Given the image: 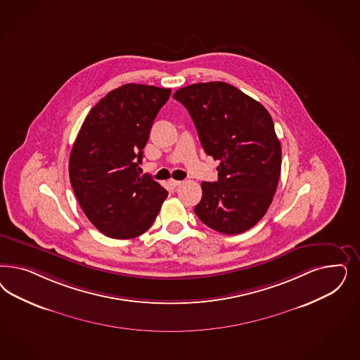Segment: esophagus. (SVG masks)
Masks as SVG:
<instances>
[{
    "mask_svg": "<svg viewBox=\"0 0 360 360\" xmlns=\"http://www.w3.org/2000/svg\"><path fill=\"white\" fill-rule=\"evenodd\" d=\"M169 183H171V186H181V181H180V180H171Z\"/></svg>",
    "mask_w": 360,
    "mask_h": 360,
    "instance_id": "34e87169",
    "label": "esophagus"
}]
</instances>
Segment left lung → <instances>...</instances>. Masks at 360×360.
<instances>
[{"label":"left lung","mask_w":360,"mask_h":360,"mask_svg":"<svg viewBox=\"0 0 360 360\" xmlns=\"http://www.w3.org/2000/svg\"><path fill=\"white\" fill-rule=\"evenodd\" d=\"M174 98L192 116L219 180L201 183V222L224 234L253 228L270 207L281 174V144L266 108L225 82L196 83Z\"/></svg>","instance_id":"obj_1"}]
</instances>
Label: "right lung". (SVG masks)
I'll return each mask as SVG.
<instances>
[{
    "label": "right lung",
    "instance_id": "right-lung-1",
    "mask_svg": "<svg viewBox=\"0 0 360 360\" xmlns=\"http://www.w3.org/2000/svg\"><path fill=\"white\" fill-rule=\"evenodd\" d=\"M171 89L127 83L94 105L70 153V183L82 210L107 237L128 240L151 228L168 192L138 172L143 148Z\"/></svg>",
    "mask_w": 360,
    "mask_h": 360
}]
</instances>
